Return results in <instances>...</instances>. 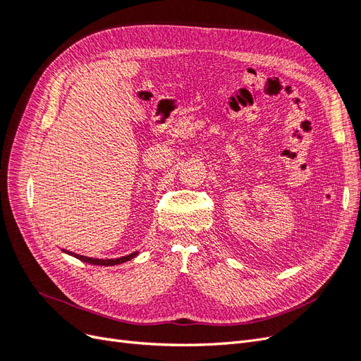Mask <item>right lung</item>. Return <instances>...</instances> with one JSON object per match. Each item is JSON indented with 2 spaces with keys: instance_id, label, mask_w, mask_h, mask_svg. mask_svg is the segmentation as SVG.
<instances>
[{
  "instance_id": "1",
  "label": "right lung",
  "mask_w": 361,
  "mask_h": 361,
  "mask_svg": "<svg viewBox=\"0 0 361 361\" xmlns=\"http://www.w3.org/2000/svg\"><path fill=\"white\" fill-rule=\"evenodd\" d=\"M63 251H64V253H68V255L76 257V259L85 262V264L101 265V267H113V265L123 264V262H128L130 259H134L138 255V251H135V253H130L128 256H122V257H118V259H93V257H87V256H81V255H75V253H72V251H66V250H63Z\"/></svg>"
}]
</instances>
